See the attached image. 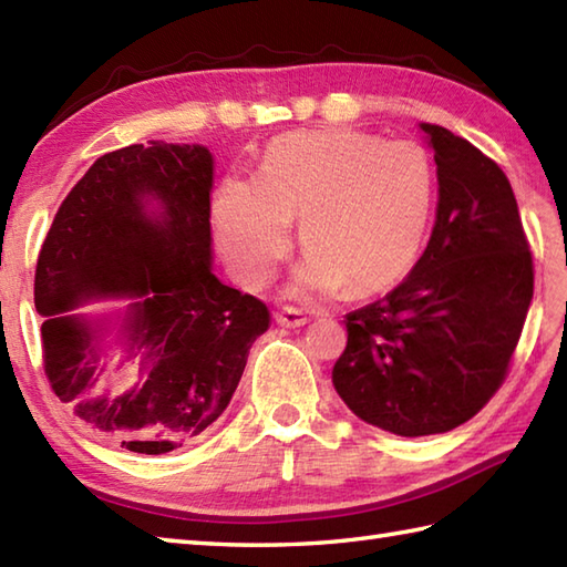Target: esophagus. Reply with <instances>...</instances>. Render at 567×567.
Returning a JSON list of instances; mask_svg holds the SVG:
<instances>
[{
    "label": "esophagus",
    "instance_id": "1",
    "mask_svg": "<svg viewBox=\"0 0 567 567\" xmlns=\"http://www.w3.org/2000/svg\"><path fill=\"white\" fill-rule=\"evenodd\" d=\"M275 321L280 323V327H287V329H297V327H305V323L309 321V317L305 315L302 309L285 307V309H280V311H275Z\"/></svg>",
    "mask_w": 567,
    "mask_h": 567
}]
</instances>
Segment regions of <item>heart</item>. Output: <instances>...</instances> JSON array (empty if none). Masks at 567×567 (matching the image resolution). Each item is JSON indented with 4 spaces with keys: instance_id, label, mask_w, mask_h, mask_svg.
<instances>
[{
    "instance_id": "b5f03b06",
    "label": "heart",
    "mask_w": 567,
    "mask_h": 567,
    "mask_svg": "<svg viewBox=\"0 0 567 567\" xmlns=\"http://www.w3.org/2000/svg\"><path fill=\"white\" fill-rule=\"evenodd\" d=\"M436 202V171L414 141L351 128L277 136L256 179L228 175L214 195V228L226 260L262 287L290 250L299 216L307 260L292 292L353 297L388 290L414 268Z\"/></svg>"
}]
</instances>
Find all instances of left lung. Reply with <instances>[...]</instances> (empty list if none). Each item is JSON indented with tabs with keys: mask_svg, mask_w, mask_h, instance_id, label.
<instances>
[{
	"mask_svg": "<svg viewBox=\"0 0 567 567\" xmlns=\"http://www.w3.org/2000/svg\"><path fill=\"white\" fill-rule=\"evenodd\" d=\"M436 224L394 290L346 317L333 388L351 412L396 436L465 424L509 375L534 297V258L502 167L436 124Z\"/></svg>",
	"mask_w": 567,
	"mask_h": 567,
	"instance_id": "8db88e82",
	"label": "left lung"
}]
</instances>
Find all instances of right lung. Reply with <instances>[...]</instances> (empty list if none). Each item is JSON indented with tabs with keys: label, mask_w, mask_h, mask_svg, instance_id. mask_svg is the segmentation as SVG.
Returning <instances> with one entry per match:
<instances>
[{
	"label": "right lung",
	"mask_w": 567,
	"mask_h": 567,
	"mask_svg": "<svg viewBox=\"0 0 567 567\" xmlns=\"http://www.w3.org/2000/svg\"><path fill=\"white\" fill-rule=\"evenodd\" d=\"M212 153L187 143L104 153L58 207L35 262L48 384L126 451L161 455L202 436L231 402L252 341L270 327L265 302L212 272ZM146 194L162 202L161 217L142 209ZM104 293L142 297L123 362L147 355V382L112 401L89 396L104 365L91 328L62 315Z\"/></svg>",
	"instance_id": "obj_1"
}]
</instances>
